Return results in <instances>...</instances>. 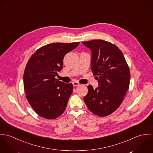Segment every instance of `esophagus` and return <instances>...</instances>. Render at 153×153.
<instances>
[{"instance_id": "1", "label": "esophagus", "mask_w": 153, "mask_h": 153, "mask_svg": "<svg viewBox=\"0 0 153 153\" xmlns=\"http://www.w3.org/2000/svg\"><path fill=\"white\" fill-rule=\"evenodd\" d=\"M73 83V85L74 86H79V85H80V84H79V83H78V82H73L72 83Z\"/></svg>"}]
</instances>
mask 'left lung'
<instances>
[{"label": "left lung", "mask_w": 153, "mask_h": 153, "mask_svg": "<svg viewBox=\"0 0 153 153\" xmlns=\"http://www.w3.org/2000/svg\"><path fill=\"white\" fill-rule=\"evenodd\" d=\"M91 51V68L99 87L88 85L84 101L93 114L104 117L115 111L130 85V71L123 53L114 44L102 40L83 42Z\"/></svg>", "instance_id": "1"}]
</instances>
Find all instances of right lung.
<instances>
[{"mask_svg": "<svg viewBox=\"0 0 153 153\" xmlns=\"http://www.w3.org/2000/svg\"><path fill=\"white\" fill-rule=\"evenodd\" d=\"M79 43L48 44L37 49L27 62L23 74L26 97L34 111L43 118L56 119L66 108L73 85L55 77L63 68L65 56Z\"/></svg>", "mask_w": 153, "mask_h": 153, "instance_id": "1", "label": "right lung"}]
</instances>
